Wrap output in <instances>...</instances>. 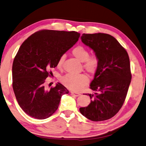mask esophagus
<instances>
[{"label":"esophagus","mask_w":146,"mask_h":146,"mask_svg":"<svg viewBox=\"0 0 146 146\" xmlns=\"http://www.w3.org/2000/svg\"><path fill=\"white\" fill-rule=\"evenodd\" d=\"M70 93H71L72 94L73 96H76V97L80 96L81 95V94H80V93H79V92H74V91H72Z\"/></svg>","instance_id":"34e87169"}]
</instances>
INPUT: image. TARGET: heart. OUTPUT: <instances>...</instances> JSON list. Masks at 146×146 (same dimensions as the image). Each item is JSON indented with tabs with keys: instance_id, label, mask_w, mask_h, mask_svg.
<instances>
[{
	"instance_id": "heart-1",
	"label": "heart",
	"mask_w": 146,
	"mask_h": 146,
	"mask_svg": "<svg viewBox=\"0 0 146 146\" xmlns=\"http://www.w3.org/2000/svg\"><path fill=\"white\" fill-rule=\"evenodd\" d=\"M73 56L79 61L83 63V67L90 74H94L98 72L100 65L99 58L96 54L89 55V51L86 48L79 45L72 50ZM65 60V56H61L58 61V66L61 68ZM61 82L66 87L73 90H79L83 86L88 85V78L85 74H66L61 78Z\"/></svg>"
}]
</instances>
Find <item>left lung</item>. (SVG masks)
Returning a JSON list of instances; mask_svg holds the SVG:
<instances>
[{
    "instance_id": "8db88e82",
    "label": "left lung",
    "mask_w": 146,
    "mask_h": 146,
    "mask_svg": "<svg viewBox=\"0 0 146 146\" xmlns=\"http://www.w3.org/2000/svg\"><path fill=\"white\" fill-rule=\"evenodd\" d=\"M81 38L98 56L100 65L90 88L97 93L88 94L91 103L80 111L92 121H106L118 113L126 98L131 80L128 54L108 34L84 33Z\"/></svg>"
}]
</instances>
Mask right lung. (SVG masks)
Masks as SVG:
<instances>
[{
    "label": "right lung",
    "mask_w": 146,
    "mask_h": 146,
    "mask_svg": "<svg viewBox=\"0 0 146 146\" xmlns=\"http://www.w3.org/2000/svg\"><path fill=\"white\" fill-rule=\"evenodd\" d=\"M80 33L43 29L28 37L20 46L12 66L13 88L20 106L28 115L37 119L50 117L58 108L61 98L68 90L61 83L50 90L45 80L50 68L78 42Z\"/></svg>",
    "instance_id": "1"
}]
</instances>
